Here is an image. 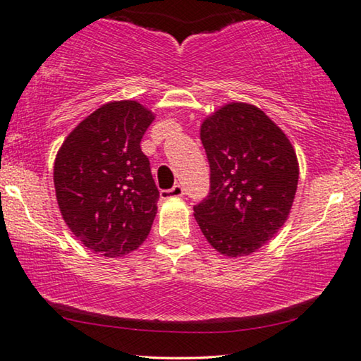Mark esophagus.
Wrapping results in <instances>:
<instances>
[{
	"instance_id": "34e87169",
	"label": "esophagus",
	"mask_w": 361,
	"mask_h": 361,
	"mask_svg": "<svg viewBox=\"0 0 361 361\" xmlns=\"http://www.w3.org/2000/svg\"><path fill=\"white\" fill-rule=\"evenodd\" d=\"M183 195H185V188H183L181 185H175L173 188H170V190L160 191L161 200H169V197H180Z\"/></svg>"
}]
</instances>
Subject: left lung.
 Returning <instances> with one entry per match:
<instances>
[{"instance_id":"obj_1","label":"left lung","mask_w":361,"mask_h":361,"mask_svg":"<svg viewBox=\"0 0 361 361\" xmlns=\"http://www.w3.org/2000/svg\"><path fill=\"white\" fill-rule=\"evenodd\" d=\"M209 192L195 206L207 242L227 257L250 255L288 219L299 166L284 132L257 106L231 103L201 126Z\"/></svg>"}]
</instances>
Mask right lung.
I'll return each mask as SVG.
<instances>
[{
	"label": "right lung",
	"mask_w": 361,
	"mask_h": 361,
	"mask_svg": "<svg viewBox=\"0 0 361 361\" xmlns=\"http://www.w3.org/2000/svg\"><path fill=\"white\" fill-rule=\"evenodd\" d=\"M154 114L137 101L103 104L60 147L54 185L63 221L104 257L130 253L149 235L157 190L140 140Z\"/></svg>",
	"instance_id": "1"
}]
</instances>
